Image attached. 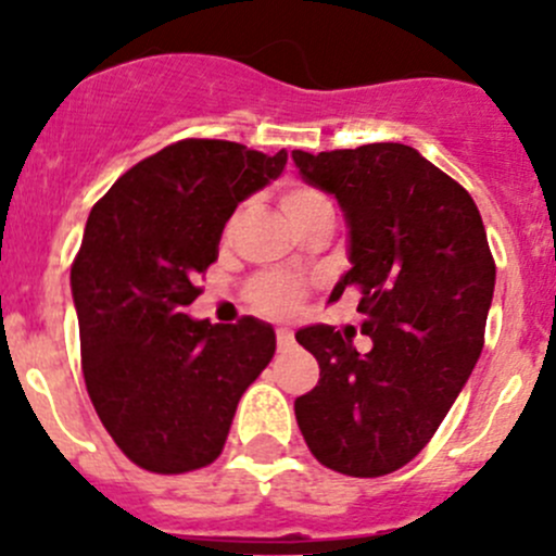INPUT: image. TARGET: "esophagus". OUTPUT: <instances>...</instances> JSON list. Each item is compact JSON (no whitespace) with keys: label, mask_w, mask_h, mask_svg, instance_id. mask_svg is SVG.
Wrapping results in <instances>:
<instances>
[{"label":"esophagus","mask_w":556,"mask_h":556,"mask_svg":"<svg viewBox=\"0 0 556 556\" xmlns=\"http://www.w3.org/2000/svg\"><path fill=\"white\" fill-rule=\"evenodd\" d=\"M277 346L279 350H288V346H293V333H290L288 328H277Z\"/></svg>","instance_id":"1"}]
</instances>
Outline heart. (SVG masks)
I'll list each match as a JSON object with an SVG mask.
<instances>
[{
	"mask_svg": "<svg viewBox=\"0 0 556 556\" xmlns=\"http://www.w3.org/2000/svg\"><path fill=\"white\" fill-rule=\"evenodd\" d=\"M282 210L288 215V220L293 223L295 228L312 217L314 212L323 210V206H330L328 199H325L319 190L304 188V185H293V188L282 190ZM250 299L257 309L268 314H288L295 309L301 299V285L290 277H279V274H271V277H261L250 288Z\"/></svg>",
	"mask_w": 556,
	"mask_h": 556,
	"instance_id": "heart-1",
	"label": "heart"
}]
</instances>
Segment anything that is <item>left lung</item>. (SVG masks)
<instances>
[{
  "label": "left lung",
  "instance_id": "8db88e82",
  "mask_svg": "<svg viewBox=\"0 0 556 556\" xmlns=\"http://www.w3.org/2000/svg\"><path fill=\"white\" fill-rule=\"evenodd\" d=\"M293 161L344 212L352 268L330 301L361 288V333L371 339L357 352L350 330L295 333L319 363L295 419L325 468L392 473L433 439L484 346L495 293L484 223L468 190L408 144L293 150Z\"/></svg>",
  "mask_w": 556,
  "mask_h": 556
}]
</instances>
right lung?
I'll use <instances>...</instances> for the list:
<instances>
[{"mask_svg": "<svg viewBox=\"0 0 556 556\" xmlns=\"http://www.w3.org/2000/svg\"><path fill=\"white\" fill-rule=\"evenodd\" d=\"M288 153L182 139L131 166L91 210L72 266L83 377L121 452L185 473L223 452L239 397L274 357L268 323L185 314L233 210L282 174Z\"/></svg>", "mask_w": 556, "mask_h": 556, "instance_id": "right-lung-1", "label": "right lung"}]
</instances>
